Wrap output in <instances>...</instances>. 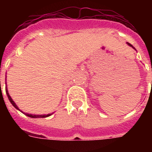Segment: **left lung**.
<instances>
[{
  "label": "left lung",
  "instance_id": "obj_1",
  "mask_svg": "<svg viewBox=\"0 0 152 152\" xmlns=\"http://www.w3.org/2000/svg\"><path fill=\"white\" fill-rule=\"evenodd\" d=\"M127 44H128V45H129V46H132V48H133V49H135L134 47H133V46H132V45H131V44H130V43H129V42H127ZM135 50H136V49H135ZM151 84H152V81H151Z\"/></svg>",
  "mask_w": 152,
  "mask_h": 152
}]
</instances>
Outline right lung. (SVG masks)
<instances>
[{"mask_svg": "<svg viewBox=\"0 0 152 152\" xmlns=\"http://www.w3.org/2000/svg\"><path fill=\"white\" fill-rule=\"evenodd\" d=\"M6 93H7V95H8V99H9V101H10V102L13 105V106L15 107V108L18 109L17 106L15 105V103L13 102V100L12 99V98L10 97V95H9V94H8V90H7V88H6ZM19 110V109H18ZM25 114V115L28 116V117H30V118H46V117H49V116H50L51 114L50 113V114H47V115H34V114H28V113H23Z\"/></svg>", "mask_w": 152, "mask_h": 152, "instance_id": "right-lung-1", "label": "right lung"}]
</instances>
